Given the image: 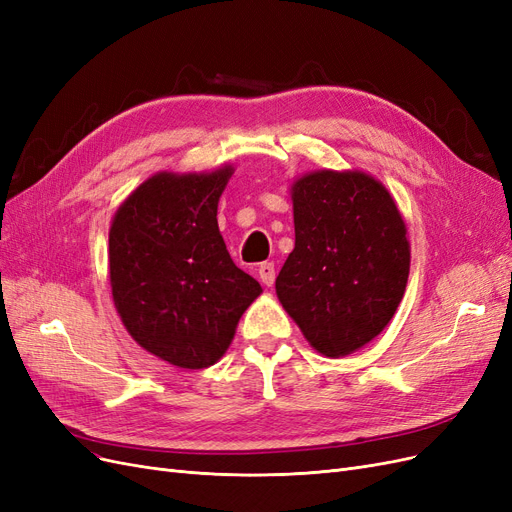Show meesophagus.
<instances>
[{
    "instance_id": "34e87169",
    "label": "esophagus",
    "mask_w": 512,
    "mask_h": 512,
    "mask_svg": "<svg viewBox=\"0 0 512 512\" xmlns=\"http://www.w3.org/2000/svg\"><path fill=\"white\" fill-rule=\"evenodd\" d=\"M258 277L264 286L275 284V264L273 262H262L258 267Z\"/></svg>"
}]
</instances>
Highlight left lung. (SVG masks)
I'll return each mask as SVG.
<instances>
[{"label":"left lung","instance_id":"8db88e82","mask_svg":"<svg viewBox=\"0 0 512 512\" xmlns=\"http://www.w3.org/2000/svg\"><path fill=\"white\" fill-rule=\"evenodd\" d=\"M294 250L275 290L305 339L328 358L360 349L390 324L411 250L400 211L360 171H315L292 186Z\"/></svg>","mask_w":512,"mask_h":512}]
</instances>
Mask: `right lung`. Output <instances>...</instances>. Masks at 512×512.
Listing matches in <instances>:
<instances>
[{"instance_id":"add662e5","label":"right lung","mask_w":512,"mask_h":512,"mask_svg":"<svg viewBox=\"0 0 512 512\" xmlns=\"http://www.w3.org/2000/svg\"><path fill=\"white\" fill-rule=\"evenodd\" d=\"M231 173L152 175L110 228V284L122 324L146 351L180 368L218 362L262 292L233 262L218 228Z\"/></svg>"}]
</instances>
